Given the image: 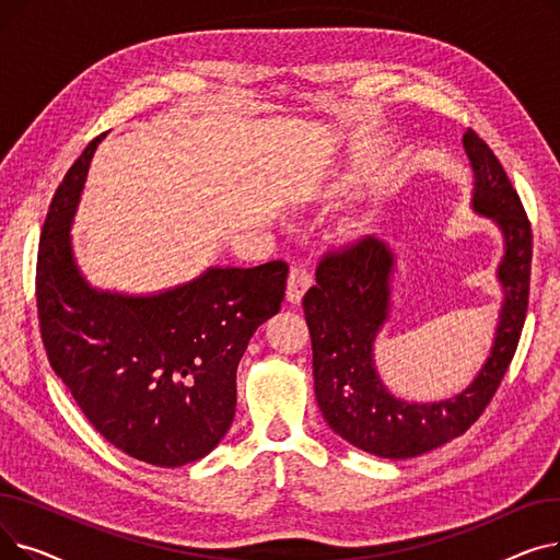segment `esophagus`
Returning <instances> with one entry per match:
<instances>
[{
    "mask_svg": "<svg viewBox=\"0 0 560 560\" xmlns=\"http://www.w3.org/2000/svg\"><path fill=\"white\" fill-rule=\"evenodd\" d=\"M311 283H313L311 272H308L306 268H300V265H295V268H292L290 275H288L285 300H288L290 304H300L302 298H304V292L311 288Z\"/></svg>",
    "mask_w": 560,
    "mask_h": 560,
    "instance_id": "1",
    "label": "esophagus"
}]
</instances>
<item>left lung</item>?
Wrapping results in <instances>:
<instances>
[{
    "label": "left lung",
    "mask_w": 560,
    "mask_h": 560,
    "mask_svg": "<svg viewBox=\"0 0 560 560\" xmlns=\"http://www.w3.org/2000/svg\"><path fill=\"white\" fill-rule=\"evenodd\" d=\"M465 154L475 172L472 211L502 231L504 256L497 279L504 290L490 357L465 390L418 404L395 397L374 365V340L390 315L395 252L386 241L363 238L319 260L315 285L304 295L313 345L315 397L329 427L378 458L427 454L472 427L513 361L528 306L532 224L517 190L490 147L467 129Z\"/></svg>",
    "instance_id": "obj_1"
}]
</instances>
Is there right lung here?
I'll return each instance as SVG.
<instances>
[{
	"instance_id": "obj_1",
	"label": "right lung",
	"mask_w": 560,
	"mask_h": 560,
	"mask_svg": "<svg viewBox=\"0 0 560 560\" xmlns=\"http://www.w3.org/2000/svg\"><path fill=\"white\" fill-rule=\"evenodd\" d=\"M85 147L43 224L36 300L47 359L110 445L159 467L203 458L235 416V370L254 331L279 313L288 265L209 268L156 295L93 288L72 252Z\"/></svg>"
}]
</instances>
